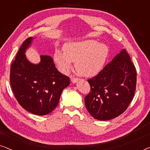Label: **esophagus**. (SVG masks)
<instances>
[{
    "instance_id": "1",
    "label": "esophagus",
    "mask_w": 150,
    "mask_h": 150,
    "mask_svg": "<svg viewBox=\"0 0 150 150\" xmlns=\"http://www.w3.org/2000/svg\"><path fill=\"white\" fill-rule=\"evenodd\" d=\"M79 79H78V78H74V77H71V81L73 83H77L78 81H79Z\"/></svg>"
}]
</instances>
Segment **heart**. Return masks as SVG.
Returning a JSON list of instances; mask_svg holds the SVG:
<instances>
[{"label": "heart", "mask_w": 150, "mask_h": 150, "mask_svg": "<svg viewBox=\"0 0 150 150\" xmlns=\"http://www.w3.org/2000/svg\"><path fill=\"white\" fill-rule=\"evenodd\" d=\"M63 49L64 51L57 50L54 55L61 71L67 73L73 61H76V69L85 76L98 74L103 68L108 54L105 44L92 40L68 42Z\"/></svg>", "instance_id": "obj_1"}]
</instances>
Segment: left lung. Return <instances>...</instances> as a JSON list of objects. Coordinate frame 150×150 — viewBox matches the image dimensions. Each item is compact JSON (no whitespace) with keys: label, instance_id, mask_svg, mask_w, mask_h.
<instances>
[{"label":"left lung","instance_id":"left-lung-1","mask_svg":"<svg viewBox=\"0 0 150 150\" xmlns=\"http://www.w3.org/2000/svg\"><path fill=\"white\" fill-rule=\"evenodd\" d=\"M88 82L91 91L85 98L87 110L96 120H110L122 114L133 99L136 69L128 52L123 49Z\"/></svg>","mask_w":150,"mask_h":150}]
</instances>
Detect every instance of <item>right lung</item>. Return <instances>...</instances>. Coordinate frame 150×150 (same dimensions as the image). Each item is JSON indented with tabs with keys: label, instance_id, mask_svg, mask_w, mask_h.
<instances>
[{
	"label": "right lung",
	"instance_id": "obj_1",
	"mask_svg": "<svg viewBox=\"0 0 150 150\" xmlns=\"http://www.w3.org/2000/svg\"><path fill=\"white\" fill-rule=\"evenodd\" d=\"M33 40L26 39L20 48L11 63L10 83L22 107L34 115H46L58 105L69 79L57 70L50 56L41 55L38 64L28 60L25 52Z\"/></svg>",
	"mask_w": 150,
	"mask_h": 150
}]
</instances>
